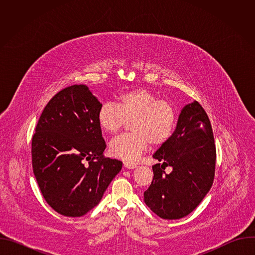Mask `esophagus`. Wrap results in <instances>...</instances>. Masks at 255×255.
Listing matches in <instances>:
<instances>
[{
  "label": "esophagus",
  "mask_w": 255,
  "mask_h": 255,
  "mask_svg": "<svg viewBox=\"0 0 255 255\" xmlns=\"http://www.w3.org/2000/svg\"><path fill=\"white\" fill-rule=\"evenodd\" d=\"M124 166L127 167V168H135L137 166V164L130 163V162H124Z\"/></svg>",
  "instance_id": "34e87169"
}]
</instances>
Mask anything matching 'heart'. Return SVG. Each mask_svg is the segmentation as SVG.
<instances>
[{
  "label": "heart",
  "instance_id": "b5f03b06",
  "mask_svg": "<svg viewBox=\"0 0 255 255\" xmlns=\"http://www.w3.org/2000/svg\"><path fill=\"white\" fill-rule=\"evenodd\" d=\"M102 131L115 135L131 122L132 133L110 143V152L127 162H135L152 144L158 147L172 136L177 124L176 108L145 89H133L120 94L116 105L104 103L97 113Z\"/></svg>",
  "mask_w": 255,
  "mask_h": 255
}]
</instances>
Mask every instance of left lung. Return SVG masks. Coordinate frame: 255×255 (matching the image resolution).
Instances as JSON below:
<instances>
[{
    "label": "left lung",
    "mask_w": 255,
    "mask_h": 255,
    "mask_svg": "<svg viewBox=\"0 0 255 255\" xmlns=\"http://www.w3.org/2000/svg\"><path fill=\"white\" fill-rule=\"evenodd\" d=\"M153 158V179L144 202L162 219L175 220L193 212L210 191L215 176L216 146L209 117L195 101L181 110L169 140ZM169 165L173 171L165 173Z\"/></svg>",
    "instance_id": "left-lung-1"
}]
</instances>
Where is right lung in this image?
<instances>
[{"instance_id":"1","label":"right lung","mask_w":255,"mask_h":255,"mask_svg":"<svg viewBox=\"0 0 255 255\" xmlns=\"http://www.w3.org/2000/svg\"><path fill=\"white\" fill-rule=\"evenodd\" d=\"M101 106L87 86H70L48 102L36 125L33 172L43 198L60 215L87 214L122 168V161L103 154Z\"/></svg>"}]
</instances>
